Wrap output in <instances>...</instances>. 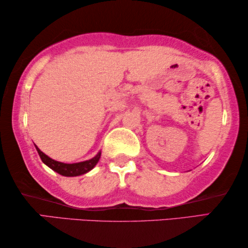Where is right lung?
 I'll return each instance as SVG.
<instances>
[{
	"instance_id": "right-lung-1",
	"label": "right lung",
	"mask_w": 248,
	"mask_h": 248,
	"mask_svg": "<svg viewBox=\"0 0 248 248\" xmlns=\"http://www.w3.org/2000/svg\"><path fill=\"white\" fill-rule=\"evenodd\" d=\"M36 147V150L38 152L40 159L45 164L46 166H48L50 169H53L54 171H56L57 174L62 175V176H66V177H74V176H80L86 174V172L90 171L94 166L98 164L99 161L101 152L99 151L98 154L94 155L93 158L89 159V160L86 161H81V162H76V164H64V162H60L54 160V159L49 158L48 155L44 154L43 151L39 150V148Z\"/></svg>"
}]
</instances>
